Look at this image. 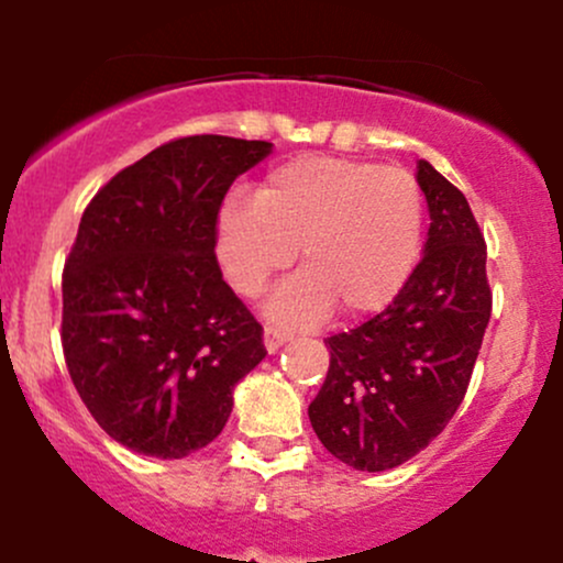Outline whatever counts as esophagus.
I'll return each instance as SVG.
<instances>
[{"mask_svg":"<svg viewBox=\"0 0 563 563\" xmlns=\"http://www.w3.org/2000/svg\"><path fill=\"white\" fill-rule=\"evenodd\" d=\"M288 333H283V330H277V328H264V349L269 351V354H275L277 349L283 346V343L288 341Z\"/></svg>","mask_w":563,"mask_h":563,"instance_id":"esophagus-1","label":"esophagus"}]
</instances>
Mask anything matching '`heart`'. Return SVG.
Wrapping results in <instances>:
<instances>
[{"label":"heart","mask_w":563,"mask_h":563,"mask_svg":"<svg viewBox=\"0 0 563 563\" xmlns=\"http://www.w3.org/2000/svg\"><path fill=\"white\" fill-rule=\"evenodd\" d=\"M424 243V199L401 167L309 154L277 165L254 199L230 196L217 214V260L241 296L256 299L296 262L303 269L269 296L267 317L309 328L390 307L409 286Z\"/></svg>","instance_id":"obj_1"}]
</instances>
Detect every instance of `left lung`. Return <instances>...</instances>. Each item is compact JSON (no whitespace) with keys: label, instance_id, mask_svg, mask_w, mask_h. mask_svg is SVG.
<instances>
[{"label":"left lung","instance_id":"8db88e82","mask_svg":"<svg viewBox=\"0 0 563 563\" xmlns=\"http://www.w3.org/2000/svg\"><path fill=\"white\" fill-rule=\"evenodd\" d=\"M424 256L398 299L351 333L330 335V369L309 422L338 462L385 472L417 456L464 401L490 320L485 239L470 201L428 159Z\"/></svg>","mask_w":563,"mask_h":563}]
</instances>
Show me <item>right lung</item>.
<instances>
[{"label":"right lung","mask_w":563,"mask_h":563,"mask_svg":"<svg viewBox=\"0 0 563 563\" xmlns=\"http://www.w3.org/2000/svg\"><path fill=\"white\" fill-rule=\"evenodd\" d=\"M269 141L188 135L93 196L63 275V351L86 409L144 456L220 435L233 390L267 356L262 324L222 280L217 212Z\"/></svg>","instance_id":"right-lung-1"}]
</instances>
